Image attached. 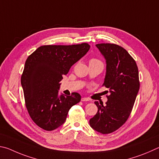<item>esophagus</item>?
I'll use <instances>...</instances> for the list:
<instances>
[{
    "label": "esophagus",
    "mask_w": 159,
    "mask_h": 159,
    "mask_svg": "<svg viewBox=\"0 0 159 159\" xmlns=\"http://www.w3.org/2000/svg\"><path fill=\"white\" fill-rule=\"evenodd\" d=\"M82 101H89L90 99L89 98H86V97H83V98H81Z\"/></svg>",
    "instance_id": "esophagus-1"
}]
</instances>
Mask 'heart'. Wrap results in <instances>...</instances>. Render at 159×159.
I'll list each match as a JSON object with an SVG mask.
<instances>
[{
	"label": "heart",
	"instance_id": "b5f03b06",
	"mask_svg": "<svg viewBox=\"0 0 159 159\" xmlns=\"http://www.w3.org/2000/svg\"><path fill=\"white\" fill-rule=\"evenodd\" d=\"M98 61H99L98 59H96V58H92V59H91L89 63L90 62H98Z\"/></svg>",
	"mask_w": 159,
	"mask_h": 159
}]
</instances>
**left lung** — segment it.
I'll return each instance as SVG.
<instances>
[{"instance_id": "obj_1", "label": "left lung", "mask_w": 159, "mask_h": 159, "mask_svg": "<svg viewBox=\"0 0 159 159\" xmlns=\"http://www.w3.org/2000/svg\"><path fill=\"white\" fill-rule=\"evenodd\" d=\"M96 46L106 60L102 86L109 89L110 95L105 105L95 101L98 112L89 124L96 131L108 134L124 125L131 113L140 89L139 72L135 61L122 47L111 43Z\"/></svg>"}]
</instances>
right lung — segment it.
<instances>
[{
    "label": "right lung",
    "mask_w": 159,
    "mask_h": 159,
    "mask_svg": "<svg viewBox=\"0 0 159 159\" xmlns=\"http://www.w3.org/2000/svg\"><path fill=\"white\" fill-rule=\"evenodd\" d=\"M90 49L88 43L72 45H43L29 56L21 83L26 109L39 127L51 131L65 122L68 111L81 96H58L59 82L71 66Z\"/></svg>",
    "instance_id": "obj_1"
}]
</instances>
